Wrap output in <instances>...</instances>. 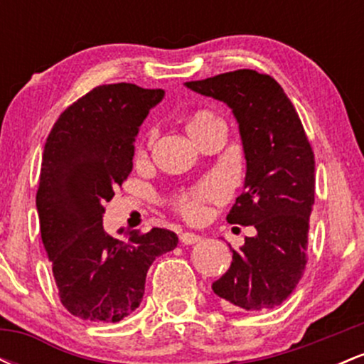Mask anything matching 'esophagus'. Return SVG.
Returning <instances> with one entry per match:
<instances>
[{
    "mask_svg": "<svg viewBox=\"0 0 364 364\" xmlns=\"http://www.w3.org/2000/svg\"><path fill=\"white\" fill-rule=\"evenodd\" d=\"M179 241H181L183 245H195L198 243V241H202V236L195 235V232H183V235L179 236Z\"/></svg>",
    "mask_w": 364,
    "mask_h": 364,
    "instance_id": "obj_1",
    "label": "esophagus"
}]
</instances>
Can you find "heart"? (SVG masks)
Here are the masks:
<instances>
[{"instance_id": "obj_1", "label": "heart", "mask_w": 364, "mask_h": 364, "mask_svg": "<svg viewBox=\"0 0 364 364\" xmlns=\"http://www.w3.org/2000/svg\"><path fill=\"white\" fill-rule=\"evenodd\" d=\"M215 124H223L219 118H215L212 112L208 111H196L190 116L186 121V133L190 135V139L198 144L200 139L203 136V133H207V129H210ZM147 157V144H141L136 149V161H144ZM225 196L224 186L220 185L215 179H207L202 181L200 185H196L190 190L181 191V193L174 195L171 203L173 208L178 212L179 215L185 217L186 220H198L203 214V205L210 202H220Z\"/></svg>"}]
</instances>
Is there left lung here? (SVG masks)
Wrapping results in <instances>:
<instances>
[{
  "label": "left lung",
  "mask_w": 364,
  "mask_h": 364,
  "mask_svg": "<svg viewBox=\"0 0 364 364\" xmlns=\"http://www.w3.org/2000/svg\"><path fill=\"white\" fill-rule=\"evenodd\" d=\"M185 85L232 109L243 141L246 176L228 223L257 229L240 250L231 248V267L212 289L231 310H272L289 298L306 265L315 156L301 119L282 87L255 70Z\"/></svg>",
  "instance_id": "8db88e82"
}]
</instances>
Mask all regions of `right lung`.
I'll return each mask as SVG.
<instances>
[{"label":"right lung","instance_id":"add662e5","mask_svg":"<svg viewBox=\"0 0 364 364\" xmlns=\"http://www.w3.org/2000/svg\"><path fill=\"white\" fill-rule=\"evenodd\" d=\"M162 89L109 83L61 112L44 145L36 205L63 306L114 323L140 306L149 267L178 246L168 229L104 231L106 203L133 169L135 141Z\"/></svg>","mask_w":364,"mask_h":364}]
</instances>
